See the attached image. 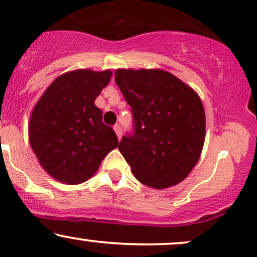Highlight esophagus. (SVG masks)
<instances>
[{"label": "esophagus", "mask_w": 257, "mask_h": 257, "mask_svg": "<svg viewBox=\"0 0 257 257\" xmlns=\"http://www.w3.org/2000/svg\"><path fill=\"white\" fill-rule=\"evenodd\" d=\"M113 129H114V132H116L117 138H118L120 140V138H122V128H120V125L119 124L113 125Z\"/></svg>", "instance_id": "esophagus-1"}]
</instances>
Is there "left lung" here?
<instances>
[{
    "instance_id": "8db88e82",
    "label": "left lung",
    "mask_w": 257,
    "mask_h": 257,
    "mask_svg": "<svg viewBox=\"0 0 257 257\" xmlns=\"http://www.w3.org/2000/svg\"><path fill=\"white\" fill-rule=\"evenodd\" d=\"M114 81L132 107L134 131L118 149L134 176L157 190L181 182L204 145L205 113L198 94L158 69H118Z\"/></svg>"
}]
</instances>
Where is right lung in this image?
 Returning <instances> with one entry per match:
<instances>
[{
	"instance_id": "1",
	"label": "right lung",
	"mask_w": 257,
	"mask_h": 257,
	"mask_svg": "<svg viewBox=\"0 0 257 257\" xmlns=\"http://www.w3.org/2000/svg\"><path fill=\"white\" fill-rule=\"evenodd\" d=\"M110 70H76L59 76L35 106L29 139L40 164L52 178L67 185L87 181L102 159L118 146L111 126L94 104L108 84Z\"/></svg>"
}]
</instances>
